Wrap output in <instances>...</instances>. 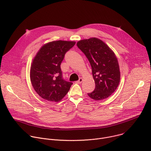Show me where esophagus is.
<instances>
[{"label": "esophagus", "mask_w": 151, "mask_h": 151, "mask_svg": "<svg viewBox=\"0 0 151 151\" xmlns=\"http://www.w3.org/2000/svg\"><path fill=\"white\" fill-rule=\"evenodd\" d=\"M82 81H83V79H82V78H80L79 79V80H78V81H76V82H77L78 83H81L82 82Z\"/></svg>", "instance_id": "obj_1"}]
</instances>
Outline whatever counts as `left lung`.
I'll use <instances>...</instances> for the list:
<instances>
[{
    "label": "left lung",
    "instance_id": "8db88e82",
    "mask_svg": "<svg viewBox=\"0 0 151 151\" xmlns=\"http://www.w3.org/2000/svg\"><path fill=\"white\" fill-rule=\"evenodd\" d=\"M77 46L88 58L95 81V89L88 93V96L96 100L109 97L120 81L119 67L115 54L102 40L96 37L81 40Z\"/></svg>",
    "mask_w": 151,
    "mask_h": 151
}]
</instances>
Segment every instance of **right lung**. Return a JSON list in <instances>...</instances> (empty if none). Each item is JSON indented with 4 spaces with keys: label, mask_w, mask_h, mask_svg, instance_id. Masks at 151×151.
Segmentation results:
<instances>
[{
    "label": "right lung",
    "mask_w": 151,
    "mask_h": 151,
    "mask_svg": "<svg viewBox=\"0 0 151 151\" xmlns=\"http://www.w3.org/2000/svg\"><path fill=\"white\" fill-rule=\"evenodd\" d=\"M75 42L57 40L43 46L33 59L30 69L33 87L42 99L59 101L70 90L71 82L64 79L61 63Z\"/></svg>",
    "instance_id": "obj_1"
}]
</instances>
